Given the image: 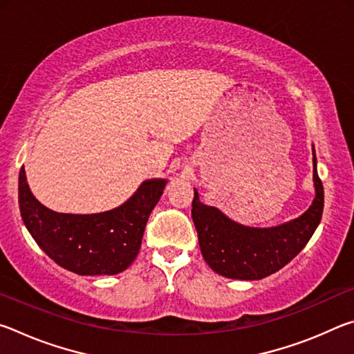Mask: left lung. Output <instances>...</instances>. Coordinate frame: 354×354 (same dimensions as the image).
Returning <instances> with one entry per match:
<instances>
[{
  "instance_id": "obj_1",
  "label": "left lung",
  "mask_w": 354,
  "mask_h": 354,
  "mask_svg": "<svg viewBox=\"0 0 354 354\" xmlns=\"http://www.w3.org/2000/svg\"><path fill=\"white\" fill-rule=\"evenodd\" d=\"M315 198L301 217L268 230L237 225L218 209L203 205L195 190L192 218L201 254L215 273L231 279H261L278 272L301 251L323 214V184L315 170Z\"/></svg>"
}]
</instances>
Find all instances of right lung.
Wrapping results in <instances>:
<instances>
[{"mask_svg":"<svg viewBox=\"0 0 354 354\" xmlns=\"http://www.w3.org/2000/svg\"><path fill=\"white\" fill-rule=\"evenodd\" d=\"M165 183V179L145 181L124 205L112 211L59 214L35 200L21 167V218L39 247L61 267L77 274H117L127 270L139 254L148 217Z\"/></svg>","mask_w":354,"mask_h":354,"instance_id":"add662e5","label":"right lung"}]
</instances>
